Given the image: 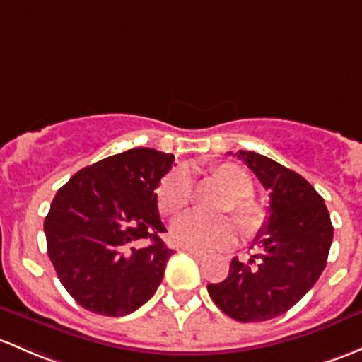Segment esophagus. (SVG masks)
<instances>
[{"label": "esophagus", "mask_w": 362, "mask_h": 362, "mask_svg": "<svg viewBox=\"0 0 362 362\" xmlns=\"http://www.w3.org/2000/svg\"><path fill=\"white\" fill-rule=\"evenodd\" d=\"M184 251L187 255H191V257L196 258V260H203L204 257H206V253H203V251H197V250H191V248H184Z\"/></svg>", "instance_id": "34e87169"}]
</instances>
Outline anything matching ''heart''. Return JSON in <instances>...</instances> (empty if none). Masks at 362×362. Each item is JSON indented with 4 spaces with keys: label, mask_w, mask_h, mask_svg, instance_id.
<instances>
[{
    "label": "heart",
    "mask_w": 362,
    "mask_h": 362,
    "mask_svg": "<svg viewBox=\"0 0 362 362\" xmlns=\"http://www.w3.org/2000/svg\"><path fill=\"white\" fill-rule=\"evenodd\" d=\"M211 175L230 194L223 211L234 213L238 226L245 234H255L265 222V210L251 197L253 178L245 168L234 163H222L211 168ZM192 203V180L187 170H175L166 175L158 189V206L163 215L177 216ZM171 239L180 248L197 251L223 250L235 241V227L229 218L185 215L171 227Z\"/></svg>",
    "instance_id": "heart-1"
}]
</instances>
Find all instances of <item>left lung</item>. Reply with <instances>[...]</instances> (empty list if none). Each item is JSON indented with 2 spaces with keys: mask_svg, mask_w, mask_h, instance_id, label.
I'll use <instances>...</instances> for the list:
<instances>
[{
  "mask_svg": "<svg viewBox=\"0 0 362 362\" xmlns=\"http://www.w3.org/2000/svg\"><path fill=\"white\" fill-rule=\"evenodd\" d=\"M235 156L269 191V216L253 241L258 253L248 264L232 258L229 276L208 284V293L235 321L262 322L290 310L314 286L328 262L333 226L325 199L302 175L257 152Z\"/></svg>",
  "mask_w": 362,
  "mask_h": 362,
  "instance_id": "1",
  "label": "left lung"
}]
</instances>
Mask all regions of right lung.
I'll return each mask as SVG.
<instances>
[{
	"label": "right lung",
	"mask_w": 362,
	"mask_h": 362,
	"mask_svg": "<svg viewBox=\"0 0 362 362\" xmlns=\"http://www.w3.org/2000/svg\"><path fill=\"white\" fill-rule=\"evenodd\" d=\"M173 161L136 147L79 170L55 194L45 218L48 257L83 309L121 317L161 284L175 251L161 239L156 189Z\"/></svg>",
	"instance_id": "obj_1"
}]
</instances>
